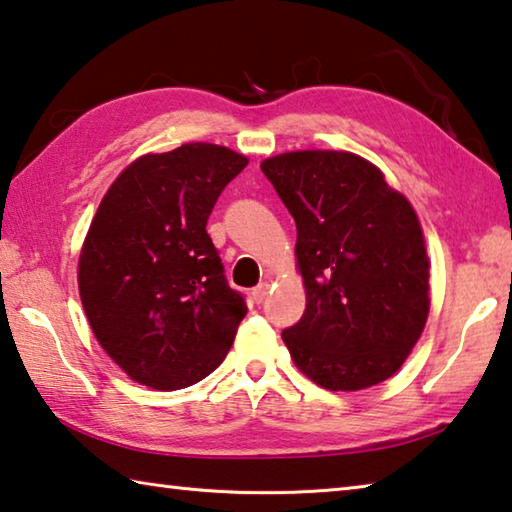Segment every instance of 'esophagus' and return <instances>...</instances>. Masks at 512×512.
<instances>
[{
    "label": "esophagus",
    "instance_id": "1",
    "mask_svg": "<svg viewBox=\"0 0 512 512\" xmlns=\"http://www.w3.org/2000/svg\"><path fill=\"white\" fill-rule=\"evenodd\" d=\"M266 296H268V284L266 282L259 284V287H255L253 293H250V298H253L255 305H262V302L266 300Z\"/></svg>",
    "mask_w": 512,
    "mask_h": 512
}]
</instances>
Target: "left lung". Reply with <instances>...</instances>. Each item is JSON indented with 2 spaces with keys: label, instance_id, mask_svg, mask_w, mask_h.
<instances>
[{
  "label": "left lung",
  "instance_id": "obj_1",
  "mask_svg": "<svg viewBox=\"0 0 512 512\" xmlns=\"http://www.w3.org/2000/svg\"><path fill=\"white\" fill-rule=\"evenodd\" d=\"M262 171L298 230L307 307L282 332L291 359L327 391L395 375L429 314V259L411 203L345 151L275 155Z\"/></svg>",
  "mask_w": 512,
  "mask_h": 512
}]
</instances>
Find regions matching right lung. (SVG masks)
<instances>
[{"instance_id":"add662e5","label":"right lung","mask_w":512,"mask_h":512,"mask_svg":"<svg viewBox=\"0 0 512 512\" xmlns=\"http://www.w3.org/2000/svg\"><path fill=\"white\" fill-rule=\"evenodd\" d=\"M248 160L216 144L144 155L112 183L79 259L85 316L128 377L158 391L205 379L228 354L246 300L207 235Z\"/></svg>"}]
</instances>
